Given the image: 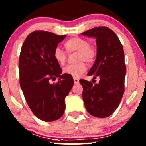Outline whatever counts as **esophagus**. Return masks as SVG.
Wrapping results in <instances>:
<instances>
[{
  "mask_svg": "<svg viewBox=\"0 0 146 146\" xmlns=\"http://www.w3.org/2000/svg\"><path fill=\"white\" fill-rule=\"evenodd\" d=\"M73 79H74V84H78V83H79V79H78V78L74 77Z\"/></svg>",
  "mask_w": 146,
  "mask_h": 146,
  "instance_id": "obj_1",
  "label": "esophagus"
}]
</instances>
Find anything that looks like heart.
I'll list each match as a JSON object with an SVG mask.
<instances>
[{
  "instance_id": "heart-1",
  "label": "heart",
  "mask_w": 146,
  "mask_h": 146,
  "mask_svg": "<svg viewBox=\"0 0 146 146\" xmlns=\"http://www.w3.org/2000/svg\"><path fill=\"white\" fill-rule=\"evenodd\" d=\"M65 47L69 52H78L77 61L76 64L68 65L63 68L64 74L79 77L87 70L84 61L91 63L94 61L96 56V51L92 45H90L89 40L81 37H73L65 42ZM53 56L56 61L60 65H63L67 59V53L60 47H56L53 51Z\"/></svg>"
}]
</instances>
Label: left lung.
<instances>
[{"label":"left lung","mask_w":146,"mask_h":146,"mask_svg":"<svg viewBox=\"0 0 146 146\" xmlns=\"http://www.w3.org/2000/svg\"><path fill=\"white\" fill-rule=\"evenodd\" d=\"M81 34L96 38V58L88 75L100 79L98 84L94 83V79L93 83L80 79L85 107L95 117H108L117 110L124 94L126 66L123 45L117 34L105 26Z\"/></svg>","instance_id":"1"}]
</instances>
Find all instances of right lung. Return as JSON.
I'll use <instances>...</instances> for the list:
<instances>
[{
	"label": "right lung",
	"mask_w": 146,
	"mask_h": 146,
	"mask_svg": "<svg viewBox=\"0 0 146 146\" xmlns=\"http://www.w3.org/2000/svg\"><path fill=\"white\" fill-rule=\"evenodd\" d=\"M66 35L43 30L32 32L21 47L19 57L20 86L27 104L36 117L46 122L58 120L65 109V99L74 85L72 76L60 74L53 51ZM59 77L56 84L49 81Z\"/></svg>",
	"instance_id": "right-lung-1"
}]
</instances>
